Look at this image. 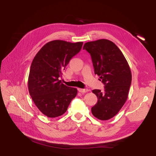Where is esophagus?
I'll return each mask as SVG.
<instances>
[{
  "mask_svg": "<svg viewBox=\"0 0 156 156\" xmlns=\"http://www.w3.org/2000/svg\"><path fill=\"white\" fill-rule=\"evenodd\" d=\"M78 91L80 93H86L89 91V90L86 88H78Z\"/></svg>",
  "mask_w": 156,
  "mask_h": 156,
  "instance_id": "34e87169",
  "label": "esophagus"
}]
</instances>
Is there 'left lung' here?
Segmentation results:
<instances>
[{
	"mask_svg": "<svg viewBox=\"0 0 156 156\" xmlns=\"http://www.w3.org/2000/svg\"><path fill=\"white\" fill-rule=\"evenodd\" d=\"M85 49L91 55L95 74L105 85L104 92L92 90L98 101L91 109L92 113L100 120L110 119L126 101L132 83L129 66L120 49L109 40L87 42Z\"/></svg>",
	"mask_w": 156,
	"mask_h": 156,
	"instance_id": "left-lung-1",
	"label": "left lung"
}]
</instances>
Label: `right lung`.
Segmentation results:
<instances>
[{"mask_svg": "<svg viewBox=\"0 0 156 156\" xmlns=\"http://www.w3.org/2000/svg\"><path fill=\"white\" fill-rule=\"evenodd\" d=\"M82 45L81 42L51 41L41 48L32 61L28 81L29 93L38 109L48 118L62 115L76 96L77 89L64 85L59 78Z\"/></svg>", "mask_w": 156, "mask_h": 156, "instance_id": "obj_1", "label": "right lung"}]
</instances>
